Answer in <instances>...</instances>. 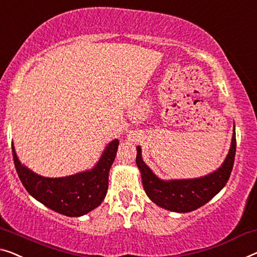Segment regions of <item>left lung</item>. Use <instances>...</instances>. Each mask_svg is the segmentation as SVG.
I'll return each mask as SVG.
<instances>
[{
  "label": "left lung",
  "mask_w": 257,
  "mask_h": 257,
  "mask_svg": "<svg viewBox=\"0 0 257 257\" xmlns=\"http://www.w3.org/2000/svg\"><path fill=\"white\" fill-rule=\"evenodd\" d=\"M235 125L233 127L231 147L223 164L216 171L194 179L164 180L157 177L142 158V148L136 147V164L141 172L142 183L149 198L168 211L186 213L208 203L226 185L235 157Z\"/></svg>",
  "instance_id": "left-lung-1"
}]
</instances>
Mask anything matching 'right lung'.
<instances>
[{
	"label": "right lung",
	"mask_w": 257,
	"mask_h": 257,
	"mask_svg": "<svg viewBox=\"0 0 257 257\" xmlns=\"http://www.w3.org/2000/svg\"><path fill=\"white\" fill-rule=\"evenodd\" d=\"M118 141H110L97 164L68 177L47 178L34 173L18 159L13 142L15 167L31 196L53 211L68 217H80L101 204L108 189L109 170L115 159Z\"/></svg>",
	"instance_id": "add662e5"
}]
</instances>
